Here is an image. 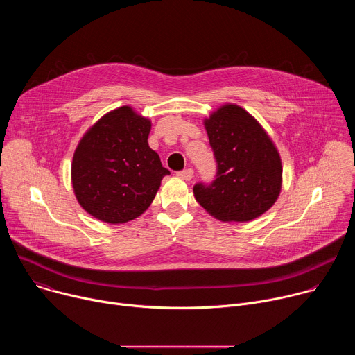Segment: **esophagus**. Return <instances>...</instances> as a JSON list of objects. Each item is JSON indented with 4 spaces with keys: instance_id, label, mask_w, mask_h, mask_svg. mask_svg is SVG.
I'll list each match as a JSON object with an SVG mask.
<instances>
[{
    "instance_id": "esophagus-1",
    "label": "esophagus",
    "mask_w": 355,
    "mask_h": 355,
    "mask_svg": "<svg viewBox=\"0 0 355 355\" xmlns=\"http://www.w3.org/2000/svg\"><path fill=\"white\" fill-rule=\"evenodd\" d=\"M177 175L185 181H189L192 177H193V170L192 168H187V170H182V171H178Z\"/></svg>"
}]
</instances>
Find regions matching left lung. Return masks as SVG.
<instances>
[{
	"instance_id": "1",
	"label": "left lung",
	"mask_w": 355,
	"mask_h": 355,
	"mask_svg": "<svg viewBox=\"0 0 355 355\" xmlns=\"http://www.w3.org/2000/svg\"><path fill=\"white\" fill-rule=\"evenodd\" d=\"M216 178L193 185L199 205L222 222H248L267 212L282 185L281 157L261 125L227 104L205 119Z\"/></svg>"
}]
</instances>
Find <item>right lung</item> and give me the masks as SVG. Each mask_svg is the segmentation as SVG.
Listing matches in <instances>:
<instances>
[{
    "mask_svg": "<svg viewBox=\"0 0 355 355\" xmlns=\"http://www.w3.org/2000/svg\"><path fill=\"white\" fill-rule=\"evenodd\" d=\"M151 122L130 107L101 118L80 140L71 164L78 204L107 223L140 216L170 171L147 143Z\"/></svg>",
    "mask_w": 355,
    "mask_h": 355,
    "instance_id": "1",
    "label": "right lung"
}]
</instances>
